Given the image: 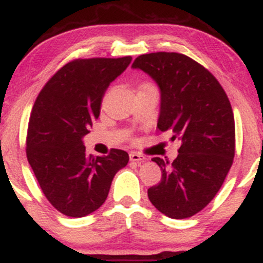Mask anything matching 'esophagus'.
Here are the masks:
<instances>
[{"instance_id": "obj_1", "label": "esophagus", "mask_w": 263, "mask_h": 263, "mask_svg": "<svg viewBox=\"0 0 263 263\" xmlns=\"http://www.w3.org/2000/svg\"><path fill=\"white\" fill-rule=\"evenodd\" d=\"M145 159H146V158L144 157V155H142V154H139V153H130V160H132V162L138 163V164H140V163L144 162V160H145Z\"/></svg>"}]
</instances>
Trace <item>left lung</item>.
<instances>
[{
	"label": "left lung",
	"instance_id": "1",
	"mask_svg": "<svg viewBox=\"0 0 263 263\" xmlns=\"http://www.w3.org/2000/svg\"><path fill=\"white\" fill-rule=\"evenodd\" d=\"M132 67L159 86L158 129L182 142L173 163L152 159L162 169V180L148 189L149 200L169 218H188L214 198L233 163L232 106L218 80L183 53H145Z\"/></svg>",
	"mask_w": 263,
	"mask_h": 263
}]
</instances>
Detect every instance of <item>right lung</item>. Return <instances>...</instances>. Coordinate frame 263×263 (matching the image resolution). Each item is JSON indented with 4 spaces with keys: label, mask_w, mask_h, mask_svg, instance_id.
<instances>
[{
    "label": "right lung",
    "mask_w": 263,
    "mask_h": 263,
    "mask_svg": "<svg viewBox=\"0 0 263 263\" xmlns=\"http://www.w3.org/2000/svg\"><path fill=\"white\" fill-rule=\"evenodd\" d=\"M119 59H78L61 67L42 87L31 111L26 155L47 200L69 217H85L103 205L112 178L129 155L111 149L87 155L83 138L100 115L110 83L129 64Z\"/></svg>",
    "instance_id": "right-lung-1"
}]
</instances>
